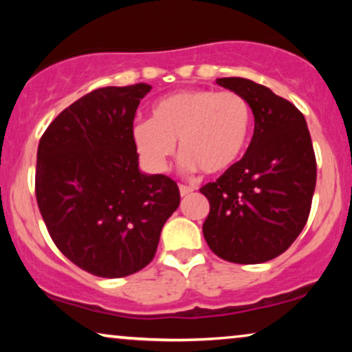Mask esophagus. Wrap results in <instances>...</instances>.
<instances>
[{
  "label": "esophagus",
  "instance_id": "obj_1",
  "mask_svg": "<svg viewBox=\"0 0 352 352\" xmlns=\"http://www.w3.org/2000/svg\"><path fill=\"white\" fill-rule=\"evenodd\" d=\"M179 192H181L182 197H186V195H189L190 192H194V189H192V187H189V186L179 184Z\"/></svg>",
  "mask_w": 352,
  "mask_h": 352
}]
</instances>
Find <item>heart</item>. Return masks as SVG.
<instances>
[{
	"label": "heart",
	"mask_w": 352,
	"mask_h": 352,
	"mask_svg": "<svg viewBox=\"0 0 352 352\" xmlns=\"http://www.w3.org/2000/svg\"><path fill=\"white\" fill-rule=\"evenodd\" d=\"M250 126L252 110L240 94L189 88L158 99L151 120L134 123L133 141L152 171L165 170L177 141L186 170L221 175L242 157Z\"/></svg>",
	"instance_id": "obj_1"
}]
</instances>
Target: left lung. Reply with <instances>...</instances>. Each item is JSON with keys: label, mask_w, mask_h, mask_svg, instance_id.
Masks as SVG:
<instances>
[{"label": "left lung", "mask_w": 352, "mask_h": 352, "mask_svg": "<svg viewBox=\"0 0 352 352\" xmlns=\"http://www.w3.org/2000/svg\"><path fill=\"white\" fill-rule=\"evenodd\" d=\"M216 83L247 99L254 117L252 142L235 165L200 192L210 201L204 237L216 256L237 264L277 258L307 223L317 163L305 115L252 80Z\"/></svg>", "instance_id": "obj_1"}]
</instances>
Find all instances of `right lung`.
<instances>
[{"mask_svg":"<svg viewBox=\"0 0 352 352\" xmlns=\"http://www.w3.org/2000/svg\"><path fill=\"white\" fill-rule=\"evenodd\" d=\"M151 85L107 86L75 100L38 144L35 194L47 232L83 271L120 278L155 256L179 187L165 175H142L133 122Z\"/></svg>","mask_w":352,"mask_h":352,"instance_id":"1","label":"right lung"}]
</instances>
